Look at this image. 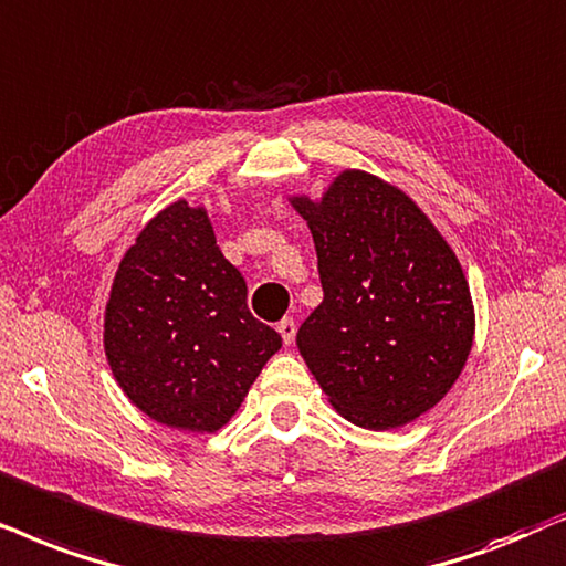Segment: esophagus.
Returning <instances> with one entry per match:
<instances>
[{
  "mask_svg": "<svg viewBox=\"0 0 566 566\" xmlns=\"http://www.w3.org/2000/svg\"><path fill=\"white\" fill-rule=\"evenodd\" d=\"M276 331L279 334H282V342L284 344H292L295 342V334H297V326H295V321L292 318H284V321H279V326H276Z\"/></svg>",
  "mask_w": 566,
  "mask_h": 566,
  "instance_id": "esophagus-1",
  "label": "esophagus"
}]
</instances>
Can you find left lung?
<instances>
[{
  "mask_svg": "<svg viewBox=\"0 0 566 566\" xmlns=\"http://www.w3.org/2000/svg\"><path fill=\"white\" fill-rule=\"evenodd\" d=\"M311 228L323 303L297 331L328 403L361 429L434 409L469 361L476 311L458 255L403 188L344 168L321 196L287 193Z\"/></svg>",
  "mask_w": 566,
  "mask_h": 566,
  "instance_id": "8db88e82",
  "label": "left lung"
}]
</instances>
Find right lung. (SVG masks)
I'll return each mask as SVG.
<instances>
[{"instance_id":"obj_1","label":"right lung","mask_w":566,"mask_h":566,"mask_svg":"<svg viewBox=\"0 0 566 566\" xmlns=\"http://www.w3.org/2000/svg\"><path fill=\"white\" fill-rule=\"evenodd\" d=\"M205 205L178 199L126 248L103 313L113 380L142 413L214 434L243 403L282 336L248 311Z\"/></svg>"}]
</instances>
